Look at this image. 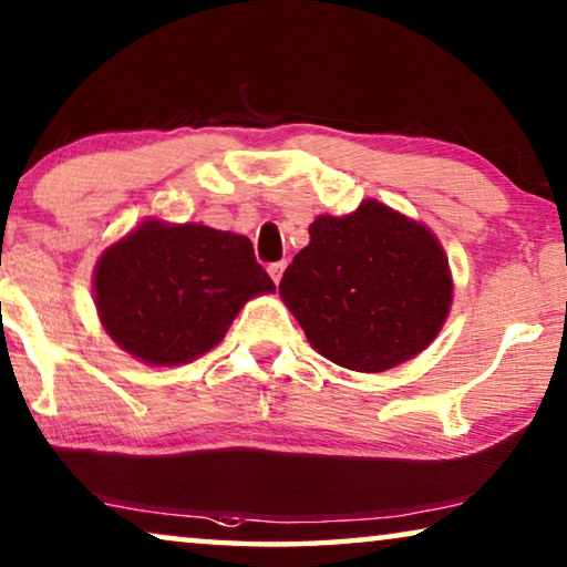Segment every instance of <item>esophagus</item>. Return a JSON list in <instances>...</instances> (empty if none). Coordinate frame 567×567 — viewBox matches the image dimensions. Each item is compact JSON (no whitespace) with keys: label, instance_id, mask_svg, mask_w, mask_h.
<instances>
[{"label":"esophagus","instance_id":"1","mask_svg":"<svg viewBox=\"0 0 567 567\" xmlns=\"http://www.w3.org/2000/svg\"><path fill=\"white\" fill-rule=\"evenodd\" d=\"M267 272H269V277H272V280H275V285H280L282 272H285V261H275V265H269Z\"/></svg>","mask_w":567,"mask_h":567}]
</instances>
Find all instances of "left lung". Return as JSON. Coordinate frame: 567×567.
I'll list each match as a JSON object with an SVG mask.
<instances>
[{
	"instance_id": "left-lung-1",
	"label": "left lung",
	"mask_w": 567,
	"mask_h": 567,
	"mask_svg": "<svg viewBox=\"0 0 567 567\" xmlns=\"http://www.w3.org/2000/svg\"><path fill=\"white\" fill-rule=\"evenodd\" d=\"M310 244L285 269L280 295L326 360L385 372L432 344L452 306L436 236L378 200L318 215Z\"/></svg>"
}]
</instances>
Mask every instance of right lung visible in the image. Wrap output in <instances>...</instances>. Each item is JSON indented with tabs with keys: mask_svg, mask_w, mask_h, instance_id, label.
<instances>
[{
	"mask_svg": "<svg viewBox=\"0 0 567 567\" xmlns=\"http://www.w3.org/2000/svg\"><path fill=\"white\" fill-rule=\"evenodd\" d=\"M272 290L249 238L203 223L151 218L107 246L94 269L105 331L156 367L197 360L220 344L246 300Z\"/></svg>",
	"mask_w": 567,
	"mask_h": 567,
	"instance_id": "add662e5",
	"label": "right lung"
}]
</instances>
